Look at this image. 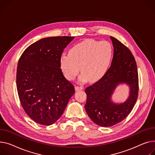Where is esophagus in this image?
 I'll use <instances>...</instances> for the list:
<instances>
[{"mask_svg": "<svg viewBox=\"0 0 155 155\" xmlns=\"http://www.w3.org/2000/svg\"><path fill=\"white\" fill-rule=\"evenodd\" d=\"M83 89H84V87H78V86H76V87H75V90H76V91L81 90H83Z\"/></svg>", "mask_w": 155, "mask_h": 155, "instance_id": "34e87169", "label": "esophagus"}]
</instances>
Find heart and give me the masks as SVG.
<instances>
[{"label": "heart", "instance_id": "heart-1", "mask_svg": "<svg viewBox=\"0 0 155 155\" xmlns=\"http://www.w3.org/2000/svg\"><path fill=\"white\" fill-rule=\"evenodd\" d=\"M113 57V48L108 41L87 39L72 47L68 54L60 57V67L65 77L74 80L80 70L81 82L88 79L97 81L105 75Z\"/></svg>", "mask_w": 155, "mask_h": 155}]
</instances>
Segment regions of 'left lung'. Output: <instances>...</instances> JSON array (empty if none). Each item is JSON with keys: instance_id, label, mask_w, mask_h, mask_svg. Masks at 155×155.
I'll return each mask as SVG.
<instances>
[{"instance_id": "left-lung-1", "label": "left lung", "mask_w": 155, "mask_h": 155, "mask_svg": "<svg viewBox=\"0 0 155 155\" xmlns=\"http://www.w3.org/2000/svg\"><path fill=\"white\" fill-rule=\"evenodd\" d=\"M110 38L114 48L111 66L99 81L85 89V110L93 121L103 127L115 125L128 117L136 104L139 90L135 58L124 44L115 37ZM120 83L129 86L130 95L125 102L117 104L110 97Z\"/></svg>"}]
</instances>
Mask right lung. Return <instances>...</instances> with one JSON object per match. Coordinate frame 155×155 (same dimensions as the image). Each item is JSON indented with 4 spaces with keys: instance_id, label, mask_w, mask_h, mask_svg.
<instances>
[{
    "instance_id": "1",
    "label": "right lung",
    "mask_w": 155,
    "mask_h": 155,
    "mask_svg": "<svg viewBox=\"0 0 155 155\" xmlns=\"http://www.w3.org/2000/svg\"><path fill=\"white\" fill-rule=\"evenodd\" d=\"M74 38H42L28 46L19 58L16 84L20 104L27 115L40 125L56 122L75 93L60 67V57Z\"/></svg>"
}]
</instances>
